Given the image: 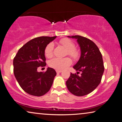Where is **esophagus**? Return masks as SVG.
<instances>
[{
  "label": "esophagus",
  "instance_id": "1",
  "mask_svg": "<svg viewBox=\"0 0 122 122\" xmlns=\"http://www.w3.org/2000/svg\"><path fill=\"white\" fill-rule=\"evenodd\" d=\"M56 72L57 73H61L62 72L61 70H56Z\"/></svg>",
  "mask_w": 122,
  "mask_h": 122
}]
</instances>
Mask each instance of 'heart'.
Instances as JSON below:
<instances>
[{"mask_svg":"<svg viewBox=\"0 0 122 122\" xmlns=\"http://www.w3.org/2000/svg\"><path fill=\"white\" fill-rule=\"evenodd\" d=\"M60 43L67 49V55H68L74 59H77L79 56V52L75 48V44L72 40L67 38H62L60 40ZM54 45L52 43H49L45 47L44 55L48 58H51L53 56ZM72 63V60L70 57L63 59L54 58L49 62V66L58 70H62L66 68Z\"/></svg>","mask_w":122,"mask_h":122,"instance_id":"obj_1","label":"heart"}]
</instances>
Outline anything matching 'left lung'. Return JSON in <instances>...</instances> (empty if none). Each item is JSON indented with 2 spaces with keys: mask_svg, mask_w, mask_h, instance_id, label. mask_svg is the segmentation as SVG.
Segmentation results:
<instances>
[{
  "mask_svg": "<svg viewBox=\"0 0 122 122\" xmlns=\"http://www.w3.org/2000/svg\"><path fill=\"white\" fill-rule=\"evenodd\" d=\"M77 39L81 50V57L73 66L77 73H71L66 81L68 90L72 94L82 96L88 95L100 83L104 72L102 56L95 43L81 36L70 37ZM81 72V76L78 75Z\"/></svg>",
  "mask_w": 122,
  "mask_h": 122,
  "instance_id": "1",
  "label": "left lung"
}]
</instances>
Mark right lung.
I'll return each mask as SVG.
<instances>
[{
  "mask_svg": "<svg viewBox=\"0 0 122 122\" xmlns=\"http://www.w3.org/2000/svg\"><path fill=\"white\" fill-rule=\"evenodd\" d=\"M55 37H40L30 40L18 51L13 61L14 73L21 88L27 93L43 96L50 89L56 72L48 67L46 71L38 72L39 67L46 66L45 47Z\"/></svg>",
  "mask_w": 122,
  "mask_h": 122,
  "instance_id": "right-lung-1",
  "label": "right lung"
}]
</instances>
